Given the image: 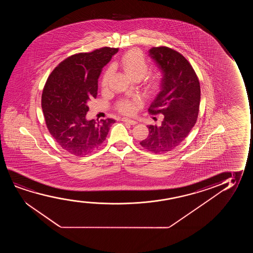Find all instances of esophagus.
<instances>
[{
	"instance_id": "esophagus-1",
	"label": "esophagus",
	"mask_w": 253,
	"mask_h": 253,
	"mask_svg": "<svg viewBox=\"0 0 253 253\" xmlns=\"http://www.w3.org/2000/svg\"><path fill=\"white\" fill-rule=\"evenodd\" d=\"M122 121L125 122V123H128V124L131 125H135L137 124V122L135 121V120H132V119H129V118H122Z\"/></svg>"
}]
</instances>
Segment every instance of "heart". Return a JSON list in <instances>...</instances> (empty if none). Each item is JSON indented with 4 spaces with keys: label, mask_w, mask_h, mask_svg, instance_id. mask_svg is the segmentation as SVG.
I'll use <instances>...</instances> for the list:
<instances>
[{
    "label": "heart",
    "mask_w": 253,
    "mask_h": 253,
    "mask_svg": "<svg viewBox=\"0 0 253 253\" xmlns=\"http://www.w3.org/2000/svg\"><path fill=\"white\" fill-rule=\"evenodd\" d=\"M121 66L125 70V73L131 80H140L145 76L149 71V63L144 55L138 50H130L126 52L122 57ZM114 73V67L111 66L104 73V76L101 81V86L103 90H106L110 85L111 78ZM161 82V75L159 73H155L148 77L144 82L145 89L148 92H153L159 87ZM138 101L136 99L129 100L124 99L120 101L118 104V109L124 114L130 115L134 113Z\"/></svg>",
    "instance_id": "obj_1"
}]
</instances>
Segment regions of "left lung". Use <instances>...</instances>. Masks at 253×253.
Segmentation results:
<instances>
[{"mask_svg":"<svg viewBox=\"0 0 253 253\" xmlns=\"http://www.w3.org/2000/svg\"><path fill=\"white\" fill-rule=\"evenodd\" d=\"M149 56L162 73L159 93L149 113L163 115L159 125H148L149 135L140 144L149 151L163 154L183 142L197 120L201 86L197 75L180 53L167 46L152 47Z\"/></svg>","mask_w":253,"mask_h":253,"instance_id":"left-lung-1","label":"left lung"}]
</instances>
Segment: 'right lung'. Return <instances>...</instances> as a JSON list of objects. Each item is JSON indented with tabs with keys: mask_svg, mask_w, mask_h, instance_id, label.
Returning <instances> with one entry per match:
<instances>
[{
	"mask_svg": "<svg viewBox=\"0 0 253 253\" xmlns=\"http://www.w3.org/2000/svg\"><path fill=\"white\" fill-rule=\"evenodd\" d=\"M118 49L78 53L60 63L47 79L42 106L49 132L63 149L84 156L98 149L114 119H86L88 102L96 98L97 80Z\"/></svg>",
	"mask_w": 253,
	"mask_h": 253,
	"instance_id": "right-lung-1",
	"label": "right lung"
}]
</instances>
